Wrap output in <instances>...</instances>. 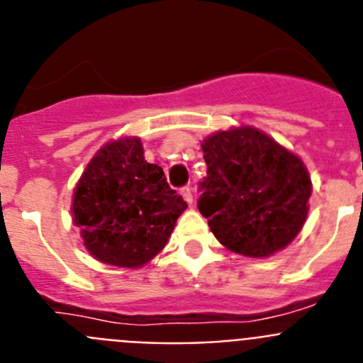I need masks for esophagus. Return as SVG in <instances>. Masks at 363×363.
Masks as SVG:
<instances>
[{
    "label": "esophagus",
    "mask_w": 363,
    "mask_h": 363,
    "mask_svg": "<svg viewBox=\"0 0 363 363\" xmlns=\"http://www.w3.org/2000/svg\"><path fill=\"white\" fill-rule=\"evenodd\" d=\"M182 196H184V200L187 201L189 205H192V201H194V194H192L191 187H184V189H182Z\"/></svg>",
    "instance_id": "esophagus-1"
}]
</instances>
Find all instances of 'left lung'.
I'll use <instances>...</instances> for the list:
<instances>
[{"label": "left lung", "mask_w": 363, "mask_h": 363, "mask_svg": "<svg viewBox=\"0 0 363 363\" xmlns=\"http://www.w3.org/2000/svg\"><path fill=\"white\" fill-rule=\"evenodd\" d=\"M207 176L198 209L221 245L265 258L289 245L309 213V172L255 127L220 130L201 143Z\"/></svg>", "instance_id": "8db88e82"}]
</instances>
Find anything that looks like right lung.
Here are the masks:
<instances>
[{"instance_id":"1","label":"right lung","mask_w":363,"mask_h":363,"mask_svg":"<svg viewBox=\"0 0 363 363\" xmlns=\"http://www.w3.org/2000/svg\"><path fill=\"white\" fill-rule=\"evenodd\" d=\"M185 209L162 167L147 163L140 138H121L101 147L83 171L74 189L72 220L96 259L134 269L167 245Z\"/></svg>"}]
</instances>
